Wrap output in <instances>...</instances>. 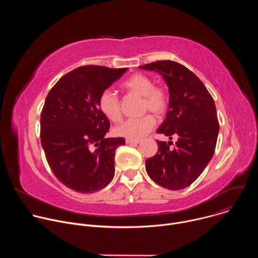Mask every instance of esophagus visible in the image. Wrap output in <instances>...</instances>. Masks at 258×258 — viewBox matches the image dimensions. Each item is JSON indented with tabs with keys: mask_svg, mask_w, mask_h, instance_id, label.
I'll use <instances>...</instances> for the list:
<instances>
[{
	"mask_svg": "<svg viewBox=\"0 0 258 258\" xmlns=\"http://www.w3.org/2000/svg\"><path fill=\"white\" fill-rule=\"evenodd\" d=\"M139 140H132V139H125L126 144H139Z\"/></svg>",
	"mask_w": 258,
	"mask_h": 258,
	"instance_id": "esophagus-1",
	"label": "esophagus"
}]
</instances>
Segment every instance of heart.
Instances as JSON below:
<instances>
[{
  "instance_id": "obj_1",
  "label": "heart",
  "mask_w": 258,
  "mask_h": 258,
  "mask_svg": "<svg viewBox=\"0 0 258 258\" xmlns=\"http://www.w3.org/2000/svg\"><path fill=\"white\" fill-rule=\"evenodd\" d=\"M120 88L132 94L141 96L143 99L142 108L144 111L150 110L156 115H163L168 109V96L166 91L158 86L144 73H134L120 84ZM99 108L101 112L111 121L118 122L122 114L120 102L117 96L110 90L103 91L99 96ZM155 117L146 114L140 118L127 119L115 128V134L132 140H139L155 125Z\"/></svg>"
}]
</instances>
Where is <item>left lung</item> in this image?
<instances>
[{
  "label": "left lung",
  "instance_id": "8db88e82",
  "mask_svg": "<svg viewBox=\"0 0 258 258\" xmlns=\"http://www.w3.org/2000/svg\"><path fill=\"white\" fill-rule=\"evenodd\" d=\"M155 70L164 79L169 91L166 118L157 130L172 140L158 143V152L146 160V170L157 185L180 190L190 186L211 160L219 123L213 98L204 84L183 65L161 60L140 66Z\"/></svg>",
  "mask_w": 258,
  "mask_h": 258
}]
</instances>
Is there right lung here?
I'll list each match as a JSON object with an SVG mask.
<instances>
[{
    "mask_svg": "<svg viewBox=\"0 0 258 258\" xmlns=\"http://www.w3.org/2000/svg\"><path fill=\"white\" fill-rule=\"evenodd\" d=\"M127 68L85 65L50 90L41 114V142L49 166L67 188L83 194L105 188L114 176V156L123 138H105L109 119L99 96ZM92 145L97 146L92 151Z\"/></svg>",
    "mask_w": 258,
    "mask_h": 258,
    "instance_id": "add662e5",
    "label": "right lung"
}]
</instances>
